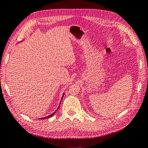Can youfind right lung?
<instances>
[{"instance_id":"right-lung-1","label":"right lung","mask_w":148,"mask_h":148,"mask_svg":"<svg viewBox=\"0 0 148 148\" xmlns=\"http://www.w3.org/2000/svg\"><path fill=\"white\" fill-rule=\"evenodd\" d=\"M64 94L65 93H64L63 94V95H62V98H61V100H60V104H59V107H58V108H57V109L54 112H53V114H51V115H48V116H47V117H43V118H41V119H47V118H49V117H52V116L55 114V113L56 112H57V110L59 109V107H60V103H61V101H62V98H63V97H64Z\"/></svg>"}]
</instances>
